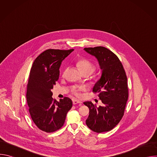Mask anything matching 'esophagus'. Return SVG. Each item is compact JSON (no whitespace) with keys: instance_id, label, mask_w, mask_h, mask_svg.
Instances as JSON below:
<instances>
[{"instance_id":"obj_1","label":"esophagus","mask_w":157,"mask_h":157,"mask_svg":"<svg viewBox=\"0 0 157 157\" xmlns=\"http://www.w3.org/2000/svg\"><path fill=\"white\" fill-rule=\"evenodd\" d=\"M73 103L74 105H76V104H79V105H82V102L78 101V100H76V99H74L73 101Z\"/></svg>"}]
</instances>
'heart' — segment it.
<instances>
[{"instance_id": "obj_1", "label": "heart", "mask_w": 157, "mask_h": 157, "mask_svg": "<svg viewBox=\"0 0 157 157\" xmlns=\"http://www.w3.org/2000/svg\"><path fill=\"white\" fill-rule=\"evenodd\" d=\"M78 66L79 67V68L80 70V71H81V73L83 72H87L89 73L92 74L93 73V71L95 70V66H94L93 64H92L90 61H89L87 59H79L78 61ZM84 87H81L78 89H75L73 91V93L76 95V96H79V90H83Z\"/></svg>"}]
</instances>
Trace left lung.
<instances>
[{"label": "left lung", "instance_id": "left-lung-1", "mask_svg": "<svg viewBox=\"0 0 157 157\" xmlns=\"http://www.w3.org/2000/svg\"><path fill=\"white\" fill-rule=\"evenodd\" d=\"M84 50L98 59L102 71L93 91L99 93L103 104L98 107L91 101L84 102L89 109L86 124L95 132H108L119 124L124 116L128 96L125 72L118 57L109 49L97 47Z\"/></svg>", "mask_w": 157, "mask_h": 157}]
</instances>
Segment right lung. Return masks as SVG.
<instances>
[{"label":"right lung","mask_w":157,"mask_h":157,"mask_svg":"<svg viewBox=\"0 0 157 157\" xmlns=\"http://www.w3.org/2000/svg\"><path fill=\"white\" fill-rule=\"evenodd\" d=\"M73 51L47 50L35 59L32 66L27 101L33 122L44 132L50 133L59 129L73 106L69 98L59 102L53 99L52 89L59 78L61 62Z\"/></svg>","instance_id":"add662e5"}]
</instances>
